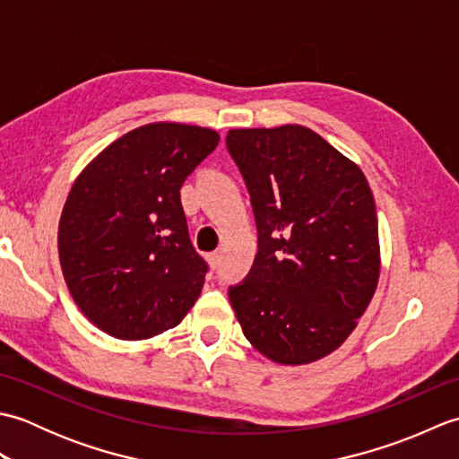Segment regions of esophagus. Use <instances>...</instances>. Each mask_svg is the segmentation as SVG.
Wrapping results in <instances>:
<instances>
[{
    "label": "esophagus",
    "mask_w": 459,
    "mask_h": 459,
    "mask_svg": "<svg viewBox=\"0 0 459 459\" xmlns=\"http://www.w3.org/2000/svg\"><path fill=\"white\" fill-rule=\"evenodd\" d=\"M207 262H209L211 268H217L219 262H221V255H219V252H211V255H207Z\"/></svg>",
    "instance_id": "obj_1"
}]
</instances>
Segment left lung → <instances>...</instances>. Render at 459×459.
Masks as SVG:
<instances>
[{"label":"left lung","instance_id":"obj_1","mask_svg":"<svg viewBox=\"0 0 459 459\" xmlns=\"http://www.w3.org/2000/svg\"><path fill=\"white\" fill-rule=\"evenodd\" d=\"M258 252L229 288L242 333L262 355L304 365L357 327L378 281V221L353 161L304 126L230 130Z\"/></svg>","mask_w":459,"mask_h":459}]
</instances>
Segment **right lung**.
Listing matches in <instances>:
<instances>
[{"label": "right lung", "mask_w": 459, "mask_h": 459, "mask_svg": "<svg viewBox=\"0 0 459 459\" xmlns=\"http://www.w3.org/2000/svg\"><path fill=\"white\" fill-rule=\"evenodd\" d=\"M217 143L209 128L148 124L76 178L58 224V258L76 306L108 335H160L199 298L209 266L191 245L179 189Z\"/></svg>", "instance_id": "obj_1"}]
</instances>
